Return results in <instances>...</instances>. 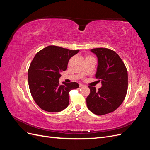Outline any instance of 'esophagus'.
Wrapping results in <instances>:
<instances>
[{
    "mask_svg": "<svg viewBox=\"0 0 150 150\" xmlns=\"http://www.w3.org/2000/svg\"><path fill=\"white\" fill-rule=\"evenodd\" d=\"M79 85V87L80 88H82V87H83V86H84V85H83V84H81V83Z\"/></svg>",
    "mask_w": 150,
    "mask_h": 150,
    "instance_id": "1",
    "label": "esophagus"
}]
</instances>
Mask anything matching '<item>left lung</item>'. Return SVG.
<instances>
[{"label": "left lung", "mask_w": 150, "mask_h": 150, "mask_svg": "<svg viewBox=\"0 0 150 150\" xmlns=\"http://www.w3.org/2000/svg\"><path fill=\"white\" fill-rule=\"evenodd\" d=\"M98 59L95 75L102 87L88 86L90 94L86 98L89 110L101 116L112 112L123 102L128 90V71L123 61L116 52L107 48L91 49Z\"/></svg>", "instance_id": "1"}]
</instances>
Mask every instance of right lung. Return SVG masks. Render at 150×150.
Segmentation results:
<instances>
[{
    "mask_svg": "<svg viewBox=\"0 0 150 150\" xmlns=\"http://www.w3.org/2000/svg\"><path fill=\"white\" fill-rule=\"evenodd\" d=\"M79 50H70L49 46L39 51L30 62L28 83L30 94L36 104L48 112H59L68 106L69 93L76 89V82L60 84V72L66 71L70 58Z\"/></svg>",
    "mask_w": 150,
    "mask_h": 150,
    "instance_id": "add662e5",
    "label": "right lung"
}]
</instances>
